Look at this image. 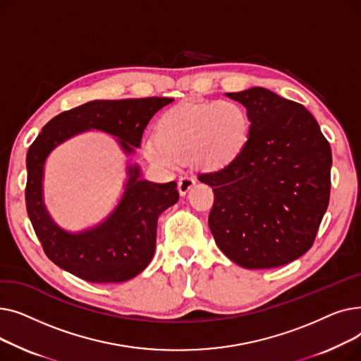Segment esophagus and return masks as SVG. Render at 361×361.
I'll list each match as a JSON object with an SVG mask.
<instances>
[{
    "instance_id": "esophagus-1",
    "label": "esophagus",
    "mask_w": 361,
    "mask_h": 361,
    "mask_svg": "<svg viewBox=\"0 0 361 361\" xmlns=\"http://www.w3.org/2000/svg\"><path fill=\"white\" fill-rule=\"evenodd\" d=\"M196 184V180L195 177L192 176H183L180 180H178V192L181 196H184L190 188Z\"/></svg>"
}]
</instances>
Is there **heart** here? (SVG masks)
<instances>
[{"label":"heart","mask_w":361,"mask_h":361,"mask_svg":"<svg viewBox=\"0 0 361 361\" xmlns=\"http://www.w3.org/2000/svg\"><path fill=\"white\" fill-rule=\"evenodd\" d=\"M249 128L247 112L234 101L183 102L158 118L155 140L145 142L143 154L166 169L192 159L206 171H218L240 155Z\"/></svg>","instance_id":"heart-1"}]
</instances>
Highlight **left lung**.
I'll list each match as a JSON object with an SVG mask.
<instances>
[{
  "mask_svg": "<svg viewBox=\"0 0 361 361\" xmlns=\"http://www.w3.org/2000/svg\"><path fill=\"white\" fill-rule=\"evenodd\" d=\"M226 97L247 109L249 139L230 165L199 176L215 195L207 222L240 267H282L312 247L328 209L331 146L301 104L263 87Z\"/></svg>",
  "mask_w": 361,
  "mask_h": 361,
  "instance_id": "1",
  "label": "left lung"
}]
</instances>
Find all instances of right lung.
<instances>
[{"label": "right lung", "mask_w": 361, "mask_h": 361, "mask_svg": "<svg viewBox=\"0 0 361 361\" xmlns=\"http://www.w3.org/2000/svg\"><path fill=\"white\" fill-rule=\"evenodd\" d=\"M173 101L158 97L92 101L54 117L29 146L26 209L45 255L56 267L94 283L128 281L147 267L155 253L158 216L178 200L177 183L145 181L137 166H128L126 192L112 215L97 228L68 234L45 211L44 162L56 145L89 128L116 136L130 154L133 146H140L154 114Z\"/></svg>", "instance_id": "add662e5"}]
</instances>
